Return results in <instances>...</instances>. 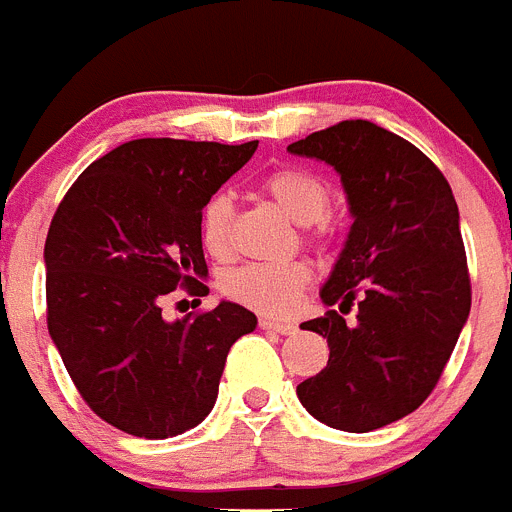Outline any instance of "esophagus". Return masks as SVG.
Listing matches in <instances>:
<instances>
[{
    "label": "esophagus",
    "instance_id": "34e87169",
    "mask_svg": "<svg viewBox=\"0 0 512 512\" xmlns=\"http://www.w3.org/2000/svg\"><path fill=\"white\" fill-rule=\"evenodd\" d=\"M259 325L264 330H274V333H282V336H292L297 330V325L292 323H277V320H269V318H261Z\"/></svg>",
    "mask_w": 512,
    "mask_h": 512
}]
</instances>
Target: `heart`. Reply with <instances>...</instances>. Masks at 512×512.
Masks as SVG:
<instances>
[{
  "label": "heart",
  "mask_w": 512,
  "mask_h": 512,
  "mask_svg": "<svg viewBox=\"0 0 512 512\" xmlns=\"http://www.w3.org/2000/svg\"><path fill=\"white\" fill-rule=\"evenodd\" d=\"M264 192L277 202L292 220L305 225L312 243H323V217L330 210V189L318 174L297 166H282L264 176ZM233 228V202L228 194H212L200 215V241L212 259H228ZM310 284L305 261L284 264H243L223 277V292L238 305L256 310L266 318H289L300 305Z\"/></svg>",
  "instance_id": "1"
}]
</instances>
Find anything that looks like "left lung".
I'll use <instances>...</instances> for the list:
<instances>
[{"label": "left lung", "mask_w": 512, "mask_h": 512, "mask_svg": "<svg viewBox=\"0 0 512 512\" xmlns=\"http://www.w3.org/2000/svg\"><path fill=\"white\" fill-rule=\"evenodd\" d=\"M287 151L333 166L354 215L320 292L338 310L302 323L328 338V366L297 384V397L330 428L374 431L423 405L467 323L459 207L431 158L374 122L343 120ZM354 304L357 323L346 326Z\"/></svg>", "instance_id": "8db88e82"}]
</instances>
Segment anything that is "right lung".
I'll return each instance as SVG.
<instances>
[{
  "label": "right lung",
  "instance_id": "1",
  "mask_svg": "<svg viewBox=\"0 0 512 512\" xmlns=\"http://www.w3.org/2000/svg\"><path fill=\"white\" fill-rule=\"evenodd\" d=\"M259 140L140 138L81 171L45 238L48 333L89 408L138 438H171L210 415L225 359L256 328L235 302L166 323L174 289H210L200 215Z\"/></svg>",
  "mask_w": 512,
  "mask_h": 512
}]
</instances>
